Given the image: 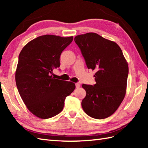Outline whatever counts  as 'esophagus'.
<instances>
[{"label":"esophagus","mask_w":148,"mask_h":148,"mask_svg":"<svg viewBox=\"0 0 148 148\" xmlns=\"http://www.w3.org/2000/svg\"><path fill=\"white\" fill-rule=\"evenodd\" d=\"M76 87L77 88H79V87H80V84L79 83H76Z\"/></svg>","instance_id":"1"}]
</instances>
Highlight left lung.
Returning <instances> with one entry per match:
<instances>
[{"instance_id":"obj_1","label":"left lung","mask_w":148,"mask_h":148,"mask_svg":"<svg viewBox=\"0 0 148 148\" xmlns=\"http://www.w3.org/2000/svg\"><path fill=\"white\" fill-rule=\"evenodd\" d=\"M88 69L95 70L96 84H83L86 97L81 102L90 117L104 119L111 116L123 100L127 90L128 63L117 44L99 34L89 32L75 37Z\"/></svg>"}]
</instances>
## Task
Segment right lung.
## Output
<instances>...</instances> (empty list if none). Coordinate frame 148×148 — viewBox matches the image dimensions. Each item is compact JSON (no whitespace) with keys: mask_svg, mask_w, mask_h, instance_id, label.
<instances>
[{"mask_svg":"<svg viewBox=\"0 0 148 148\" xmlns=\"http://www.w3.org/2000/svg\"><path fill=\"white\" fill-rule=\"evenodd\" d=\"M72 40L73 36H39L28 42L19 55L16 84L27 109L37 118L48 119L59 114L65 98L76 88L74 83L51 76L53 69L60 67L62 52Z\"/></svg>","mask_w":148,"mask_h":148,"instance_id":"right-lung-1","label":"right lung"}]
</instances>
